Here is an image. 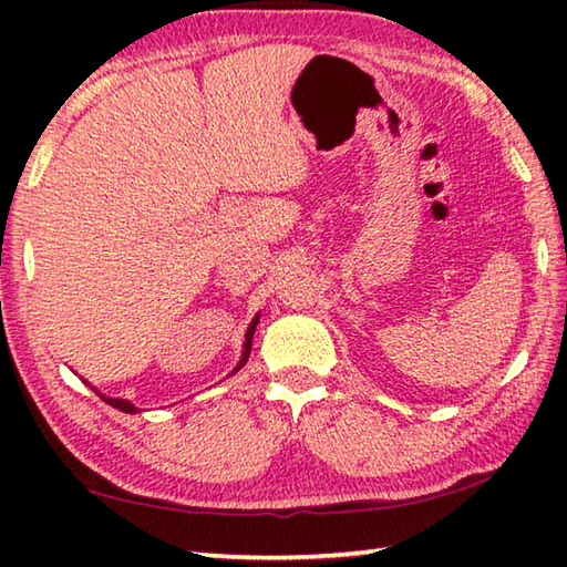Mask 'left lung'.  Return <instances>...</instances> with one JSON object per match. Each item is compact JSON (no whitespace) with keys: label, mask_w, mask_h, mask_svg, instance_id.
I'll return each instance as SVG.
<instances>
[{"label":"left lung","mask_w":567,"mask_h":567,"mask_svg":"<svg viewBox=\"0 0 567 567\" xmlns=\"http://www.w3.org/2000/svg\"><path fill=\"white\" fill-rule=\"evenodd\" d=\"M256 323H258V317L252 319V323H250V327H248V333H246V343H244V358H240L238 368L244 365L246 360H248V355H250V341H252V333H256ZM238 368H236V370H238ZM84 384H87V382H84ZM92 390H94V394L102 396V400H104L106 404L114 406V409H118V412H126V414H136V412H138V409H136L134 404H131V402H126V400H114V396H104V394H102L97 388H92Z\"/></svg>","instance_id":"left-lung-1"}]
</instances>
